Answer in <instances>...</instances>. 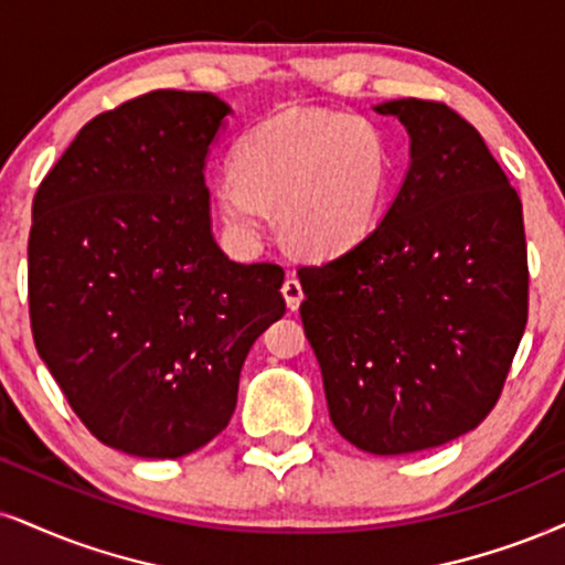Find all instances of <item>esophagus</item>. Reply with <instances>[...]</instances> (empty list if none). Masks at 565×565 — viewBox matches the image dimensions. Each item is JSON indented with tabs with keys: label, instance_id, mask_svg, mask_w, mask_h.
<instances>
[{
	"label": "esophagus",
	"instance_id": "obj_1",
	"mask_svg": "<svg viewBox=\"0 0 565 565\" xmlns=\"http://www.w3.org/2000/svg\"><path fill=\"white\" fill-rule=\"evenodd\" d=\"M282 298H285V303H288L290 311H296L298 306H301V301H303V288H301V282H298L296 275L285 277V282H282Z\"/></svg>",
	"mask_w": 565,
	"mask_h": 565
}]
</instances>
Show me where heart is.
<instances>
[{
    "instance_id": "1",
    "label": "heart",
    "mask_w": 565,
    "mask_h": 565,
    "mask_svg": "<svg viewBox=\"0 0 565 565\" xmlns=\"http://www.w3.org/2000/svg\"><path fill=\"white\" fill-rule=\"evenodd\" d=\"M393 151L366 117L296 107L256 122L235 143L214 206L233 238L254 243L269 209L290 246L335 256L359 246L385 212Z\"/></svg>"
}]
</instances>
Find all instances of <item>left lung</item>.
Segmentation results:
<instances>
[{"label":"left lung","mask_w":565,"mask_h":565,"mask_svg":"<svg viewBox=\"0 0 565 565\" xmlns=\"http://www.w3.org/2000/svg\"><path fill=\"white\" fill-rule=\"evenodd\" d=\"M411 138L372 235L298 269L335 429L374 456L437 448L495 408L526 327L521 199L475 125L440 102L377 104Z\"/></svg>","instance_id":"left-lung-1"}]
</instances>
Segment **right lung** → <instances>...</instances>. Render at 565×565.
<instances>
[{
    "instance_id": "right-lung-1",
    "label": "right lung",
    "mask_w": 565,
    "mask_h": 565,
    "mask_svg": "<svg viewBox=\"0 0 565 565\" xmlns=\"http://www.w3.org/2000/svg\"><path fill=\"white\" fill-rule=\"evenodd\" d=\"M230 113L204 90L125 102L83 125L33 199V343L90 435L128 456L217 437L250 345L285 315V271L230 262L212 235L204 167Z\"/></svg>"
}]
</instances>
